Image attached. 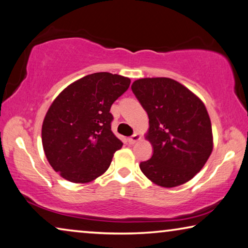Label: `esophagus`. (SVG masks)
Segmentation results:
<instances>
[{
  "label": "esophagus",
  "instance_id": "1",
  "mask_svg": "<svg viewBox=\"0 0 248 248\" xmlns=\"http://www.w3.org/2000/svg\"><path fill=\"white\" fill-rule=\"evenodd\" d=\"M139 140H140V136L139 134H134V135H132L131 137H128L127 142L131 144V145H133V144H135Z\"/></svg>",
  "mask_w": 248,
  "mask_h": 248
}]
</instances>
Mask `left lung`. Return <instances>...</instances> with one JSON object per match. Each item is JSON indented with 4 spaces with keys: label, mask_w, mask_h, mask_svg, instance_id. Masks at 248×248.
<instances>
[{
    "label": "left lung",
    "mask_w": 248,
    "mask_h": 248,
    "mask_svg": "<svg viewBox=\"0 0 248 248\" xmlns=\"http://www.w3.org/2000/svg\"><path fill=\"white\" fill-rule=\"evenodd\" d=\"M132 91L148 115L146 137L153 146V155L140 162V170L163 187L192 180L213 150L212 124L203 102L167 78L137 79Z\"/></svg>",
    "instance_id": "1"
}]
</instances>
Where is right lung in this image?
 I'll return each instance as SVG.
<instances>
[{"mask_svg":"<svg viewBox=\"0 0 248 248\" xmlns=\"http://www.w3.org/2000/svg\"><path fill=\"white\" fill-rule=\"evenodd\" d=\"M129 84L124 76L93 73L68 85L49 106L42 143L48 163L63 178L87 183L111 165L123 143L113 134L109 109Z\"/></svg>","mask_w":248,"mask_h":248,"instance_id":"obj_1","label":"right lung"}]
</instances>
